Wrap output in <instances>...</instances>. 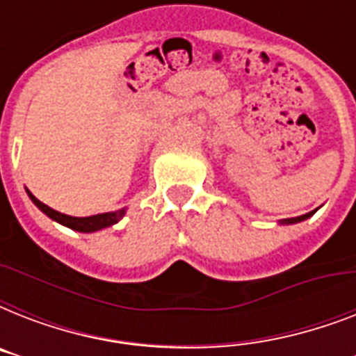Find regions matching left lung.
<instances>
[{
	"instance_id": "8db88e82",
	"label": "left lung",
	"mask_w": 356,
	"mask_h": 356,
	"mask_svg": "<svg viewBox=\"0 0 356 356\" xmlns=\"http://www.w3.org/2000/svg\"><path fill=\"white\" fill-rule=\"evenodd\" d=\"M316 211H318V209H316ZM316 211H312V212H307V214H303V216H298V218H286V220H281V225H293V223H299V222H305V220H309L310 216H312V214H314Z\"/></svg>"
}]
</instances>
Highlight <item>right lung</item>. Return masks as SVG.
Returning <instances> with one entry per match:
<instances>
[{"label": "right lung", "instance_id": "obj_1", "mask_svg": "<svg viewBox=\"0 0 356 356\" xmlns=\"http://www.w3.org/2000/svg\"><path fill=\"white\" fill-rule=\"evenodd\" d=\"M27 195L31 197V201L35 203L38 209H40L47 218H51L53 222L60 223L64 227L72 229V231H79V233H96V231H102V229H107V227H113L116 223L125 216V212L127 209L123 207L120 211H114V212H103V214H96V216H86V218H75V216H68V214H63V212L58 211H53L51 207L44 205L40 200H36L35 195L31 194L29 190L25 188Z\"/></svg>", "mask_w": 356, "mask_h": 356}]
</instances>
